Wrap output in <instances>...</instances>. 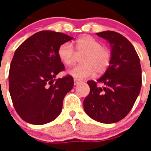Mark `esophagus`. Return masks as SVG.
Here are the masks:
<instances>
[{
    "instance_id": "obj_1",
    "label": "esophagus",
    "mask_w": 151,
    "mask_h": 151,
    "mask_svg": "<svg viewBox=\"0 0 151 151\" xmlns=\"http://www.w3.org/2000/svg\"><path fill=\"white\" fill-rule=\"evenodd\" d=\"M78 83H79V81H78V80H77L76 78H74V85H78Z\"/></svg>"
}]
</instances>
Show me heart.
<instances>
[{
  "label": "heart",
  "instance_id": "obj_1",
  "mask_svg": "<svg viewBox=\"0 0 151 151\" xmlns=\"http://www.w3.org/2000/svg\"><path fill=\"white\" fill-rule=\"evenodd\" d=\"M74 47L70 43H64L60 46L57 54L61 62L67 66H73L76 62L77 54L82 56V64L73 68L69 74L76 79L89 78L95 73H104L111 62L110 49L101 46L100 41L91 36L86 35L74 41Z\"/></svg>",
  "mask_w": 151,
  "mask_h": 151
}]
</instances>
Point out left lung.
<instances>
[{
	"mask_svg": "<svg viewBox=\"0 0 151 151\" xmlns=\"http://www.w3.org/2000/svg\"><path fill=\"white\" fill-rule=\"evenodd\" d=\"M96 35L110 43L111 62L97 82H87L90 93L83 101L84 110L97 122L114 123L128 115L140 93V59L132 43L119 33L106 31Z\"/></svg>",
	"mask_w": 151,
	"mask_h": 151,
	"instance_id": "8db88e82",
	"label": "left lung"
}]
</instances>
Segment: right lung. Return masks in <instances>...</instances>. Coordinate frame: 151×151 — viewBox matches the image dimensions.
<instances>
[{
    "label": "right lung",
    "mask_w": 151,
    "mask_h": 151,
    "mask_svg": "<svg viewBox=\"0 0 151 151\" xmlns=\"http://www.w3.org/2000/svg\"><path fill=\"white\" fill-rule=\"evenodd\" d=\"M73 37L53 31H41L16 50L10 66L9 91L16 111L26 121L44 125L60 115L64 97L72 90L73 78L56 79L65 69L58 49Z\"/></svg>",
    "instance_id": "obj_1"
}]
</instances>
